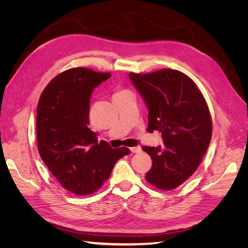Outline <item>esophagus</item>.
I'll list each match as a JSON object with an SVG mask.
<instances>
[{
	"label": "esophagus",
	"instance_id": "obj_1",
	"mask_svg": "<svg viewBox=\"0 0 248 248\" xmlns=\"http://www.w3.org/2000/svg\"><path fill=\"white\" fill-rule=\"evenodd\" d=\"M130 151L132 153H140L141 151V148L140 146H137V147H131L130 148Z\"/></svg>",
	"mask_w": 248,
	"mask_h": 248
}]
</instances>
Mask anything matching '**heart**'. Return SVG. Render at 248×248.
Segmentation results:
<instances>
[{"mask_svg": "<svg viewBox=\"0 0 248 248\" xmlns=\"http://www.w3.org/2000/svg\"><path fill=\"white\" fill-rule=\"evenodd\" d=\"M124 93H127V91H124V90H120V91H117L115 94H114V97L116 96H119V95H122Z\"/></svg>", "mask_w": 248, "mask_h": 248, "instance_id": "b5f03b06", "label": "heart"}]
</instances>
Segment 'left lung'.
<instances>
[{
  "instance_id": "8db88e82",
  "label": "left lung",
  "mask_w": 248,
  "mask_h": 248,
  "mask_svg": "<svg viewBox=\"0 0 248 248\" xmlns=\"http://www.w3.org/2000/svg\"><path fill=\"white\" fill-rule=\"evenodd\" d=\"M149 109L148 131L161 132L163 145L142 147L152 158L146 180L170 190L188 179L201 163L212 137V121L194 81L178 70L129 73Z\"/></svg>"
}]
</instances>
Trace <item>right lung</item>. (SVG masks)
<instances>
[{"label":"right lung","instance_id":"obj_1","mask_svg":"<svg viewBox=\"0 0 248 248\" xmlns=\"http://www.w3.org/2000/svg\"><path fill=\"white\" fill-rule=\"evenodd\" d=\"M110 78L88 68L58 74L43 90L37 108V145L41 159L64 188L78 196L99 189L128 148L112 149L88 127L93 90Z\"/></svg>","mask_w":248,"mask_h":248}]
</instances>
